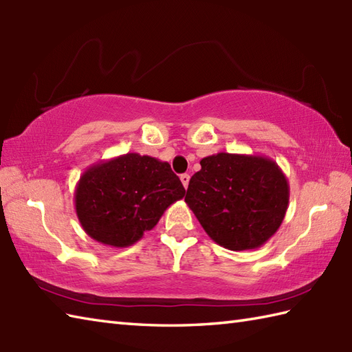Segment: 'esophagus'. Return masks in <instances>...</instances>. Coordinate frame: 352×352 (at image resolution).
Instances as JSON below:
<instances>
[{
	"label": "esophagus",
	"instance_id": "34e87169",
	"mask_svg": "<svg viewBox=\"0 0 352 352\" xmlns=\"http://www.w3.org/2000/svg\"><path fill=\"white\" fill-rule=\"evenodd\" d=\"M180 180H182V183H183V186H184V189H188L189 180H190V175H189V174H183V175L180 177Z\"/></svg>",
	"mask_w": 352,
	"mask_h": 352
}]
</instances>
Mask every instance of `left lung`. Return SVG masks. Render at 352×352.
I'll return each mask as SVG.
<instances>
[{
  "instance_id": "1",
  "label": "left lung",
  "mask_w": 352,
  "mask_h": 352,
  "mask_svg": "<svg viewBox=\"0 0 352 352\" xmlns=\"http://www.w3.org/2000/svg\"><path fill=\"white\" fill-rule=\"evenodd\" d=\"M199 164L184 201L208 237L231 251L265 245L289 206V182L278 164L265 155L230 153Z\"/></svg>"
}]
</instances>
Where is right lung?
Returning a JSON list of instances; mask_svg holds the SVG:
<instances>
[{
    "label": "right lung",
    "instance_id": "obj_1",
    "mask_svg": "<svg viewBox=\"0 0 352 352\" xmlns=\"http://www.w3.org/2000/svg\"><path fill=\"white\" fill-rule=\"evenodd\" d=\"M184 193L168 162L126 153L89 166L76 186L74 203L87 236L125 248L153 230Z\"/></svg>",
    "mask_w": 352,
    "mask_h": 352
}]
</instances>
